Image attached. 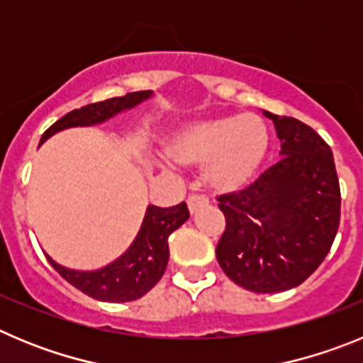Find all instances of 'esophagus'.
Returning a JSON list of instances; mask_svg holds the SVG:
<instances>
[{
    "label": "esophagus",
    "mask_w": 363,
    "mask_h": 363,
    "mask_svg": "<svg viewBox=\"0 0 363 363\" xmlns=\"http://www.w3.org/2000/svg\"><path fill=\"white\" fill-rule=\"evenodd\" d=\"M189 211H191V214H196L198 211L203 209V207H207L209 205V200L205 196H198V194H192V196H189Z\"/></svg>",
    "instance_id": "obj_1"
}]
</instances>
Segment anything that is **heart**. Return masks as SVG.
<instances>
[{
  "label": "heart",
  "mask_w": 363,
  "mask_h": 363,
  "mask_svg": "<svg viewBox=\"0 0 363 363\" xmlns=\"http://www.w3.org/2000/svg\"><path fill=\"white\" fill-rule=\"evenodd\" d=\"M267 142V129L258 116L223 114L178 125L165 138V154L178 165H205L211 189L234 192L255 178Z\"/></svg>",
  "instance_id": "1"
}]
</instances>
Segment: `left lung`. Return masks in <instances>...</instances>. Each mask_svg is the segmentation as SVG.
Listing matches in <instances>:
<instances>
[{"label": "left lung", "instance_id": "obj_1", "mask_svg": "<svg viewBox=\"0 0 363 363\" xmlns=\"http://www.w3.org/2000/svg\"><path fill=\"white\" fill-rule=\"evenodd\" d=\"M274 123L280 160L251 187L220 196L225 233L220 267L252 293L298 287L322 264L340 225V184L325 142L296 118L262 111Z\"/></svg>", "mask_w": 363, "mask_h": 363}]
</instances>
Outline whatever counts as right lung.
I'll list each match as a JSON object with an SVG mask.
<instances>
[{"mask_svg": "<svg viewBox=\"0 0 363 363\" xmlns=\"http://www.w3.org/2000/svg\"><path fill=\"white\" fill-rule=\"evenodd\" d=\"M152 96V91H138L120 98H108L105 101L74 108L45 130L40 145L62 130L105 123L121 112L140 107ZM187 220L189 209L185 203L169 209L149 205L142 227L129 249L112 264L96 271H76L60 265L49 255L47 258L70 285L91 298L99 301H112V303L133 301L149 293L163 277L169 264V236Z\"/></svg>", "mask_w": 363, "mask_h": 363, "instance_id": "1", "label": "right lung"}]
</instances>
